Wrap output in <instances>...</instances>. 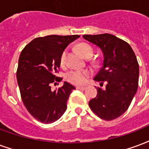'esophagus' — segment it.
Returning a JSON list of instances; mask_svg holds the SVG:
<instances>
[{"label":"esophagus","instance_id":"34e87169","mask_svg":"<svg viewBox=\"0 0 149 149\" xmlns=\"http://www.w3.org/2000/svg\"><path fill=\"white\" fill-rule=\"evenodd\" d=\"M76 88L79 89V90H84L86 88V87H83V86H77L76 87Z\"/></svg>","mask_w":149,"mask_h":149}]
</instances>
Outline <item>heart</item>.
<instances>
[{
	"instance_id": "b5f03b06",
	"label": "heart",
	"mask_w": 149,
	"mask_h": 149,
	"mask_svg": "<svg viewBox=\"0 0 149 149\" xmlns=\"http://www.w3.org/2000/svg\"><path fill=\"white\" fill-rule=\"evenodd\" d=\"M78 50L79 52L83 55L84 58H87L88 56H92L93 54V49L88 44L81 43L78 46ZM66 58H67V50H65L61 56V65H65L66 63ZM90 77V72L88 70H83V69H72L67 72L66 74V79L70 83L76 84V85H81L84 84L88 80Z\"/></svg>"
}]
</instances>
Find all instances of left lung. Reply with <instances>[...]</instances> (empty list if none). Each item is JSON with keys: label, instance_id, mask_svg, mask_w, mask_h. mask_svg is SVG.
Returning a JSON list of instances; mask_svg holds the SVG:
<instances>
[{"label": "left lung", "instance_id": "left-lung-1", "mask_svg": "<svg viewBox=\"0 0 149 149\" xmlns=\"http://www.w3.org/2000/svg\"><path fill=\"white\" fill-rule=\"evenodd\" d=\"M83 38L102 50L103 60L94 80L106 88H97L89 107L100 118L115 119L125 113L138 88L139 65L129 44L110 34L84 35Z\"/></svg>", "mask_w": 149, "mask_h": 149}]
</instances>
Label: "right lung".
<instances>
[{
    "mask_svg": "<svg viewBox=\"0 0 149 149\" xmlns=\"http://www.w3.org/2000/svg\"><path fill=\"white\" fill-rule=\"evenodd\" d=\"M80 35H48L33 39L22 50L16 78L24 106L35 119L46 124L60 118L67 109V101L74 86L64 82L58 90L51 84L56 77L61 56L69 43Z\"/></svg>",
    "mask_w": 149,
    "mask_h": 149,
    "instance_id": "1",
    "label": "right lung"
}]
</instances>
